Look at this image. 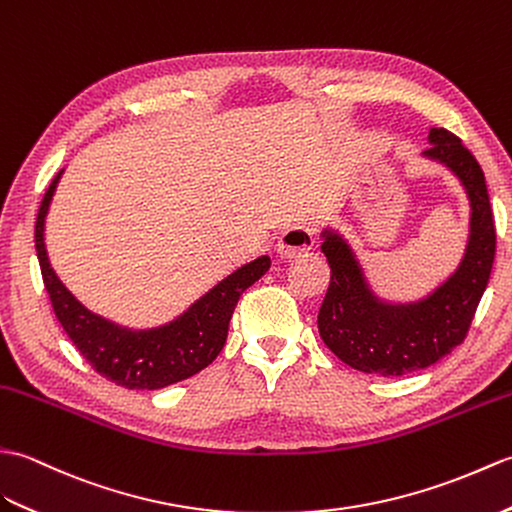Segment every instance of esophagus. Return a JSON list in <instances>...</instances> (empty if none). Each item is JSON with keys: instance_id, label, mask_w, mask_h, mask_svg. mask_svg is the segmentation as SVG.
<instances>
[{"instance_id": "1", "label": "esophagus", "mask_w": 512, "mask_h": 512, "mask_svg": "<svg viewBox=\"0 0 512 512\" xmlns=\"http://www.w3.org/2000/svg\"><path fill=\"white\" fill-rule=\"evenodd\" d=\"M315 238L313 230L309 225H291L289 230H285L278 238V254L280 258H295L304 252H309L313 247Z\"/></svg>"}]
</instances>
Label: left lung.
Masks as SVG:
<instances>
[{
	"mask_svg": "<svg viewBox=\"0 0 512 512\" xmlns=\"http://www.w3.org/2000/svg\"><path fill=\"white\" fill-rule=\"evenodd\" d=\"M420 155L460 181L469 199V234L458 267L416 300H385L370 285L355 247L337 227H322L331 285L317 315L328 350L346 366L379 377H403L436 363L467 337L495 258V223L478 160L456 135L429 129Z\"/></svg>",
	"mask_w": 512,
	"mask_h": 512,
	"instance_id": "1",
	"label": "left lung"
}]
</instances>
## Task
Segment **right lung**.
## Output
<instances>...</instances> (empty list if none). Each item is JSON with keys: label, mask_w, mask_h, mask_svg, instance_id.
I'll return each mask as SVG.
<instances>
[{"label": "right lung", "mask_w": 512, "mask_h": 512, "mask_svg": "<svg viewBox=\"0 0 512 512\" xmlns=\"http://www.w3.org/2000/svg\"><path fill=\"white\" fill-rule=\"evenodd\" d=\"M63 173L65 168L56 173L43 195L34 225V247L52 309L89 366L127 390H160L210 366L225 344L238 298L267 274L271 258L258 256L234 269L173 320L149 328L122 326L87 309L63 285L50 263L45 247V219Z\"/></svg>", "instance_id": "add662e5"}]
</instances>
